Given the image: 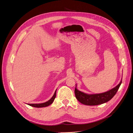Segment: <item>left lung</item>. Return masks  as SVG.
<instances>
[{
  "instance_id": "8db88e82",
  "label": "left lung",
  "mask_w": 133,
  "mask_h": 133,
  "mask_svg": "<svg viewBox=\"0 0 133 133\" xmlns=\"http://www.w3.org/2000/svg\"><path fill=\"white\" fill-rule=\"evenodd\" d=\"M122 82V80H121L118 85L110 90L103 93L94 94H87L80 91L76 88V85L75 88V97L80 103L86 105H98L99 104L105 103L113 98L119 89Z\"/></svg>"
}]
</instances>
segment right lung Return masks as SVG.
<instances>
[{
    "instance_id": "right-lung-1",
    "label": "right lung",
    "mask_w": 133,
    "mask_h": 133,
    "mask_svg": "<svg viewBox=\"0 0 133 133\" xmlns=\"http://www.w3.org/2000/svg\"><path fill=\"white\" fill-rule=\"evenodd\" d=\"M56 91H57V90H55L54 94L53 96L51 97V98L45 103H39V104H29L28 105L31 107H35V108H43V107H46L49 106L54 102V100L56 97Z\"/></svg>"
}]
</instances>
